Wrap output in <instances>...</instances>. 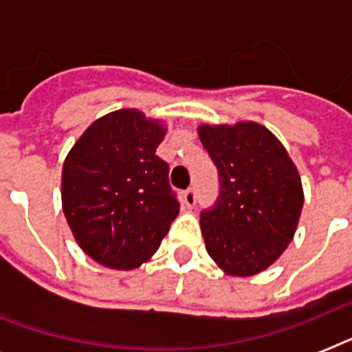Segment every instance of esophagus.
<instances>
[{
	"instance_id": "1",
	"label": "esophagus",
	"mask_w": 352,
	"mask_h": 352,
	"mask_svg": "<svg viewBox=\"0 0 352 352\" xmlns=\"http://www.w3.org/2000/svg\"><path fill=\"white\" fill-rule=\"evenodd\" d=\"M182 203L186 204L188 208H193L197 203V190L195 188H188L186 192L182 193Z\"/></svg>"
}]
</instances>
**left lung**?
Here are the masks:
<instances>
[{
    "label": "left lung",
    "instance_id": "obj_1",
    "mask_svg": "<svg viewBox=\"0 0 352 352\" xmlns=\"http://www.w3.org/2000/svg\"><path fill=\"white\" fill-rule=\"evenodd\" d=\"M199 137L219 173V197L201 212L206 250L230 276L259 274L294 237L300 173L283 144L254 122L201 126Z\"/></svg>",
    "mask_w": 352,
    "mask_h": 352
}]
</instances>
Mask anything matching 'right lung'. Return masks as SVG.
Segmentation results:
<instances>
[{
	"label": "right lung",
	"instance_id": "obj_1",
	"mask_svg": "<svg viewBox=\"0 0 352 352\" xmlns=\"http://www.w3.org/2000/svg\"><path fill=\"white\" fill-rule=\"evenodd\" d=\"M164 133L137 109L113 111L85 129L63 162L65 219L104 267H140L179 215L170 166L155 153Z\"/></svg>",
	"mask_w": 352,
	"mask_h": 352
}]
</instances>
